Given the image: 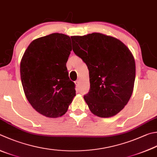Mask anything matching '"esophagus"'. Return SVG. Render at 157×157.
<instances>
[{
  "label": "esophagus",
  "instance_id": "obj_1",
  "mask_svg": "<svg viewBox=\"0 0 157 157\" xmlns=\"http://www.w3.org/2000/svg\"><path fill=\"white\" fill-rule=\"evenodd\" d=\"M75 84H76V86L79 87V85H80V82H79V81H76L75 82Z\"/></svg>",
  "mask_w": 157,
  "mask_h": 157
}]
</instances>
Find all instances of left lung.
I'll list each match as a JSON object with an SVG mask.
<instances>
[{
	"mask_svg": "<svg viewBox=\"0 0 157 157\" xmlns=\"http://www.w3.org/2000/svg\"><path fill=\"white\" fill-rule=\"evenodd\" d=\"M73 51L90 73V90L84 100L91 113L111 117L124 108L133 91L135 62L122 42L100 33L72 36Z\"/></svg>",
	"mask_w": 157,
	"mask_h": 157,
	"instance_id": "left-lung-1",
	"label": "left lung"
}]
</instances>
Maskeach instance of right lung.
<instances>
[{
  "label": "right lung",
  "mask_w": 157,
  "mask_h": 157,
  "mask_svg": "<svg viewBox=\"0 0 157 157\" xmlns=\"http://www.w3.org/2000/svg\"><path fill=\"white\" fill-rule=\"evenodd\" d=\"M71 51L70 37L56 33L34 40L22 57L24 92L33 108L47 117L64 115L76 96L66 67Z\"/></svg>",
  "instance_id": "right-lung-1"
}]
</instances>
